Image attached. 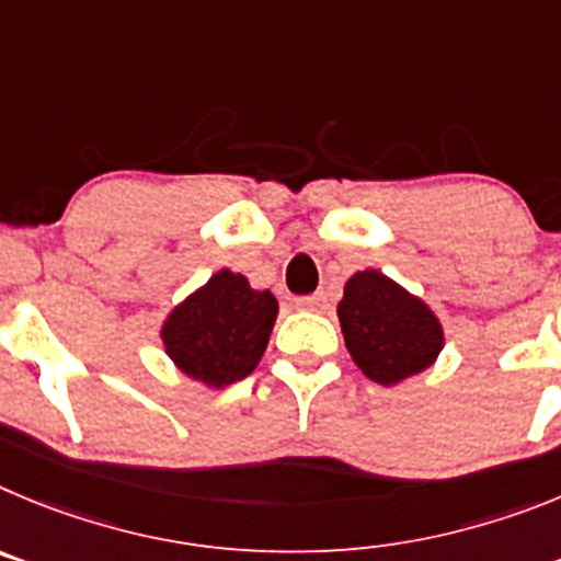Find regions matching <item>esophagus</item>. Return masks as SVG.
I'll use <instances>...</instances> for the list:
<instances>
[{"mask_svg": "<svg viewBox=\"0 0 561 561\" xmlns=\"http://www.w3.org/2000/svg\"><path fill=\"white\" fill-rule=\"evenodd\" d=\"M324 301V293H312V296H299V299H296V307H299V310H321Z\"/></svg>", "mask_w": 561, "mask_h": 561, "instance_id": "1", "label": "esophagus"}]
</instances>
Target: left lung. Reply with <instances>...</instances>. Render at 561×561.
<instances>
[{"instance_id":"obj_1","label":"left lung","mask_w":561,"mask_h":561,"mask_svg":"<svg viewBox=\"0 0 561 561\" xmlns=\"http://www.w3.org/2000/svg\"><path fill=\"white\" fill-rule=\"evenodd\" d=\"M337 318L350 355L380 386L416 375L442 352V324L431 307L380 271H360L346 282Z\"/></svg>"}]
</instances>
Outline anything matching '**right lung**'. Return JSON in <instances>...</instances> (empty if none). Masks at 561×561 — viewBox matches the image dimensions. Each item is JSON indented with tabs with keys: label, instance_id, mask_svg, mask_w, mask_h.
Segmentation results:
<instances>
[{
	"label": "right lung",
	"instance_id": "add662e5",
	"mask_svg": "<svg viewBox=\"0 0 561 561\" xmlns=\"http://www.w3.org/2000/svg\"><path fill=\"white\" fill-rule=\"evenodd\" d=\"M276 310L271 290H254L245 276L220 271L170 312L161 341L184 375L224 388L254 371Z\"/></svg>",
	"mask_w": 561,
	"mask_h": 561
}]
</instances>
